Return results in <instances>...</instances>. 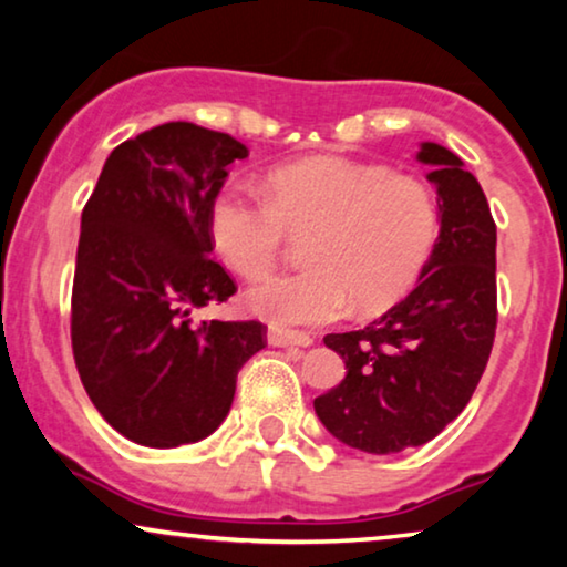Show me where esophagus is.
Returning a JSON list of instances; mask_svg holds the SVG:
<instances>
[{"instance_id":"obj_1","label":"esophagus","mask_w":567,"mask_h":567,"mask_svg":"<svg viewBox=\"0 0 567 567\" xmlns=\"http://www.w3.org/2000/svg\"><path fill=\"white\" fill-rule=\"evenodd\" d=\"M268 343L270 346H278V348H307V346L315 343V338L307 336V332L270 328L268 330Z\"/></svg>"}]
</instances>
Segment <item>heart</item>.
Masks as SVG:
<instances>
[{"label":"heart","mask_w":567,"mask_h":567,"mask_svg":"<svg viewBox=\"0 0 567 567\" xmlns=\"http://www.w3.org/2000/svg\"><path fill=\"white\" fill-rule=\"evenodd\" d=\"M309 227V268L268 276L245 293L247 309L276 328L332 322L353 299L374 312L402 297L439 237V200L421 177L346 157H309L276 167L266 177V198L224 185L208 206L216 252L247 278L276 266L289 229Z\"/></svg>","instance_id":"1"}]
</instances>
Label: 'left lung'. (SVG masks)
Wrapping results in <instances>:
<instances>
[{
	"label": "left lung",
	"instance_id": "obj_1",
	"mask_svg": "<svg viewBox=\"0 0 567 567\" xmlns=\"http://www.w3.org/2000/svg\"><path fill=\"white\" fill-rule=\"evenodd\" d=\"M441 231L415 289L324 346L346 379L315 400L324 429L369 454H394L439 436L467 408L491 359L498 324L495 221L475 175L446 146L425 142Z\"/></svg>",
	"mask_w": 567,
	"mask_h": 567
}]
</instances>
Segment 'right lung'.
Here are the masks:
<instances>
[{
    "mask_svg": "<svg viewBox=\"0 0 567 567\" xmlns=\"http://www.w3.org/2000/svg\"><path fill=\"white\" fill-rule=\"evenodd\" d=\"M247 146L173 121L105 159L82 212L72 286V351L97 413L142 446L206 439L227 417L266 324L193 322L237 291L208 252V206Z\"/></svg>",
    "mask_w": 567,
    "mask_h": 567,
    "instance_id": "obj_1",
    "label": "right lung"
}]
</instances>
